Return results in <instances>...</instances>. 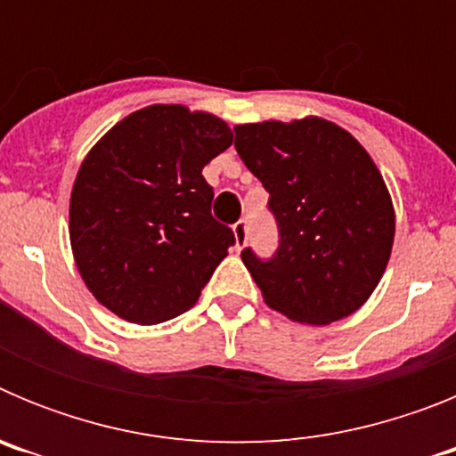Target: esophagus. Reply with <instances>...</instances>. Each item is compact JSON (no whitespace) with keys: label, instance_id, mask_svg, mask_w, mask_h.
<instances>
[{"label":"esophagus","instance_id":"obj_1","mask_svg":"<svg viewBox=\"0 0 456 456\" xmlns=\"http://www.w3.org/2000/svg\"><path fill=\"white\" fill-rule=\"evenodd\" d=\"M232 235H235V248H237V251L247 247V240H248L247 221H237V224L232 225Z\"/></svg>","mask_w":456,"mask_h":456}]
</instances>
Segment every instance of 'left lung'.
<instances>
[{"instance_id": "obj_1", "label": "left lung", "mask_w": 456, "mask_h": 456, "mask_svg": "<svg viewBox=\"0 0 456 456\" xmlns=\"http://www.w3.org/2000/svg\"><path fill=\"white\" fill-rule=\"evenodd\" d=\"M241 162L269 191L278 251L241 260L269 308L301 324L356 313L379 285L395 240V209L377 164L320 116L235 127Z\"/></svg>"}]
</instances>
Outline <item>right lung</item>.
I'll list each match as a JSON object with an SVG mask.
<instances>
[{"mask_svg":"<svg viewBox=\"0 0 456 456\" xmlns=\"http://www.w3.org/2000/svg\"><path fill=\"white\" fill-rule=\"evenodd\" d=\"M208 111L151 104L116 123L84 157L70 193L79 276L125 322L159 324L191 308L235 244L215 221L203 167L231 148Z\"/></svg>","mask_w":456,"mask_h":456,"instance_id":"obj_1","label":"right lung"}]
</instances>
